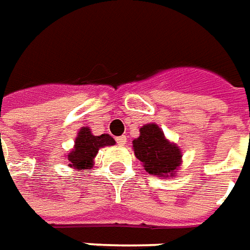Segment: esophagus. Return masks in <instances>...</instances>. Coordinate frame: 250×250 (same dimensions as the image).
<instances>
[{"instance_id": "esophagus-1", "label": "esophagus", "mask_w": 250, "mask_h": 250, "mask_svg": "<svg viewBox=\"0 0 250 250\" xmlns=\"http://www.w3.org/2000/svg\"><path fill=\"white\" fill-rule=\"evenodd\" d=\"M125 142H127V136H125V135L118 136V138H116V143H118L119 146H125Z\"/></svg>"}]
</instances>
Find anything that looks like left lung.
<instances>
[{
  "label": "left lung",
  "instance_id": "obj_1",
  "mask_svg": "<svg viewBox=\"0 0 250 250\" xmlns=\"http://www.w3.org/2000/svg\"><path fill=\"white\" fill-rule=\"evenodd\" d=\"M136 158L143 162L145 170L157 177H171L181 165L179 148L165 138L157 125H146L141 128V136L132 141Z\"/></svg>",
  "mask_w": 250,
  "mask_h": 250
}]
</instances>
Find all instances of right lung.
I'll use <instances>...</instances> for the list:
<instances>
[{"label":"right lung","mask_w":250,"mask_h":250,"mask_svg":"<svg viewBox=\"0 0 250 250\" xmlns=\"http://www.w3.org/2000/svg\"><path fill=\"white\" fill-rule=\"evenodd\" d=\"M115 145L114 138L107 134L100 136H95L91 134L88 127H83L77 134L75 141V148L68 154V161L71 163V167L76 170H85L92 166V159L98 154L99 148L104 146Z\"/></svg>","instance_id":"obj_1"}]
</instances>
